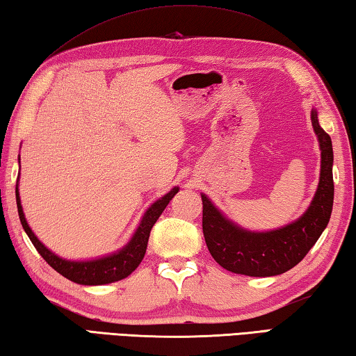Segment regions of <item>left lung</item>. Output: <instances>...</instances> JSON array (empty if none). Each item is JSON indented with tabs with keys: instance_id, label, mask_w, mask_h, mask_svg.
<instances>
[{
	"instance_id": "1",
	"label": "left lung",
	"mask_w": 356,
	"mask_h": 356,
	"mask_svg": "<svg viewBox=\"0 0 356 356\" xmlns=\"http://www.w3.org/2000/svg\"><path fill=\"white\" fill-rule=\"evenodd\" d=\"M311 123L322 152L319 188L307 213L294 223L267 233L247 232L227 220L209 198L202 195L204 241L223 269L248 277H273L288 272L307 257L328 225L334 197L333 147L314 109Z\"/></svg>"
}]
</instances>
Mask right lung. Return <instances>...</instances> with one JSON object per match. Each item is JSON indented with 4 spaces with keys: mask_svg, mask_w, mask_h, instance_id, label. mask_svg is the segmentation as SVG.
I'll return each instance as SVG.
<instances>
[{
    "mask_svg": "<svg viewBox=\"0 0 356 356\" xmlns=\"http://www.w3.org/2000/svg\"><path fill=\"white\" fill-rule=\"evenodd\" d=\"M177 192L178 188H173L167 195L159 198L158 202H154L152 204V208H149L145 216H143V219L139 228H137V232L134 233L133 239H131L129 244L122 248L120 252L93 261H67L56 257L54 253L49 252L48 248L35 238V234L31 232L26 219H24L20 197H18V186L15 188L17 208L18 216H20L22 227L24 228V232H26L31 242H33L34 247L37 248V252L40 253V257L45 259L56 272H59L62 277H65L70 280V282H74L78 284L87 286L114 283L118 282V280L127 278L129 273H133L137 269V266L142 263L143 257H145L149 232H152L156 220L159 219L162 211L165 209L168 202L172 200Z\"/></svg>",
    "mask_w": 356,
    "mask_h": 356,
    "instance_id": "obj_1",
    "label": "right lung"
}]
</instances>
